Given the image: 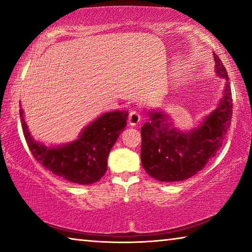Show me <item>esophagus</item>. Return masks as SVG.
I'll return each instance as SVG.
<instances>
[{
  "mask_svg": "<svg viewBox=\"0 0 252 252\" xmlns=\"http://www.w3.org/2000/svg\"><path fill=\"white\" fill-rule=\"evenodd\" d=\"M140 120H141V117H140L138 111L132 110L131 112L129 113V119H127V121H129V125L132 126H134L138 125Z\"/></svg>",
  "mask_w": 252,
  "mask_h": 252,
  "instance_id": "1",
  "label": "esophagus"
}]
</instances>
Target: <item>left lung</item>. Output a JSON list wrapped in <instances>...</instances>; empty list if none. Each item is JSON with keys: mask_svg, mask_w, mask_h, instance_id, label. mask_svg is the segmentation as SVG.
I'll return each instance as SVG.
<instances>
[{"mask_svg": "<svg viewBox=\"0 0 252 252\" xmlns=\"http://www.w3.org/2000/svg\"><path fill=\"white\" fill-rule=\"evenodd\" d=\"M217 74L227 82L219 106L201 125L189 132L173 127L169 116L158 110L149 112L141 127V162L149 176L162 182L182 181L194 176L217 155L231 125L232 96L225 67L213 53Z\"/></svg>", "mask_w": 252, "mask_h": 252, "instance_id": "1", "label": "left lung"}]
</instances>
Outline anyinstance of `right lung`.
<instances>
[{"label":"right lung","instance_id":"right-lung-1","mask_svg":"<svg viewBox=\"0 0 252 252\" xmlns=\"http://www.w3.org/2000/svg\"><path fill=\"white\" fill-rule=\"evenodd\" d=\"M127 116V111L106 112L85 127L75 141L49 148L32 138L20 110L24 138L35 160L55 176L82 186L104 176L109 153L125 130Z\"/></svg>","mask_w":252,"mask_h":252}]
</instances>
